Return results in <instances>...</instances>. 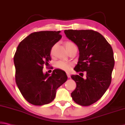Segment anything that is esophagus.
<instances>
[{"label": "esophagus", "instance_id": "esophagus-1", "mask_svg": "<svg viewBox=\"0 0 125 125\" xmlns=\"http://www.w3.org/2000/svg\"><path fill=\"white\" fill-rule=\"evenodd\" d=\"M67 77H68V78H70V77H71V76H70V73L67 72Z\"/></svg>", "mask_w": 125, "mask_h": 125}]
</instances>
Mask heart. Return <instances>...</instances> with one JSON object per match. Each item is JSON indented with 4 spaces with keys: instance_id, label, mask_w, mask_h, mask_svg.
I'll list each match as a JSON object with an SVG mask.
<instances>
[{
    "instance_id": "b5f03b06",
    "label": "heart",
    "mask_w": 125,
    "mask_h": 125,
    "mask_svg": "<svg viewBox=\"0 0 125 125\" xmlns=\"http://www.w3.org/2000/svg\"><path fill=\"white\" fill-rule=\"evenodd\" d=\"M65 47H66V49H68L69 48H71L72 47H76V45H74L72 42L71 41H67L64 43ZM72 66V63L68 61L61 60L59 61L58 62H57L55 63V67L57 68L60 69L63 71H69Z\"/></svg>"
}]
</instances>
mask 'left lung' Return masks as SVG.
<instances>
[{
    "label": "left lung",
    "mask_w": 125,
    "mask_h": 125,
    "mask_svg": "<svg viewBox=\"0 0 125 125\" xmlns=\"http://www.w3.org/2000/svg\"><path fill=\"white\" fill-rule=\"evenodd\" d=\"M69 39L79 49V58L74 70L79 75H72L76 88L71 93L73 100L81 106H88L102 97L111 82L115 65L114 52L111 45L102 35L92 30H65Z\"/></svg>",
    "instance_id": "8db88e82"
}]
</instances>
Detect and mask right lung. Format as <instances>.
Wrapping results in <instances>:
<instances>
[{"label":"right lung","mask_w":125,"mask_h":125,"mask_svg":"<svg viewBox=\"0 0 125 125\" xmlns=\"http://www.w3.org/2000/svg\"><path fill=\"white\" fill-rule=\"evenodd\" d=\"M61 31L31 33L19 43L14 57L15 82L23 97L36 106L54 100L56 91L67 80L66 73L58 69L52 75L43 73V65L51 60V49L62 38Z\"/></svg>","instance_id":"add662e5"}]
</instances>
